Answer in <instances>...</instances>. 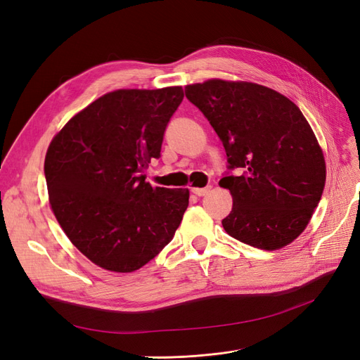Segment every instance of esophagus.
Listing matches in <instances>:
<instances>
[{
    "label": "esophagus",
    "mask_w": 360,
    "mask_h": 360,
    "mask_svg": "<svg viewBox=\"0 0 360 360\" xmlns=\"http://www.w3.org/2000/svg\"><path fill=\"white\" fill-rule=\"evenodd\" d=\"M210 192V186L207 188H192V193L197 195V197H204V195H207Z\"/></svg>",
    "instance_id": "34e87169"
}]
</instances>
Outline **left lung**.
<instances>
[{"label":"left lung","instance_id":"8db88e82","mask_svg":"<svg viewBox=\"0 0 360 360\" xmlns=\"http://www.w3.org/2000/svg\"><path fill=\"white\" fill-rule=\"evenodd\" d=\"M184 93L225 148L228 171L219 184L233 195L225 231L266 250L291 243L307 228L326 181L323 151L302 111L252 82L210 79Z\"/></svg>","mask_w":360,"mask_h":360}]
</instances>
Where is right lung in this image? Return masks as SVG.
<instances>
[{
  "label": "right lung",
  "instance_id": "right-lung-1",
  "mask_svg": "<svg viewBox=\"0 0 360 360\" xmlns=\"http://www.w3.org/2000/svg\"><path fill=\"white\" fill-rule=\"evenodd\" d=\"M183 97L181 86L108 93L52 139L45 177L53 214L99 267L135 271L176 234L189 191L153 188L143 172L160 158Z\"/></svg>",
  "mask_w": 360,
  "mask_h": 360
}]
</instances>
